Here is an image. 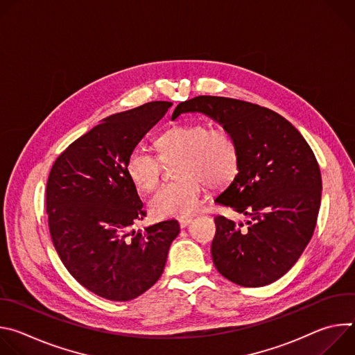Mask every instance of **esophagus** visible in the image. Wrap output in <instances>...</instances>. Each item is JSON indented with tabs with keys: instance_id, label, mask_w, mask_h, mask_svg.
<instances>
[{
	"instance_id": "esophagus-1",
	"label": "esophagus",
	"mask_w": 355,
	"mask_h": 355,
	"mask_svg": "<svg viewBox=\"0 0 355 355\" xmlns=\"http://www.w3.org/2000/svg\"><path fill=\"white\" fill-rule=\"evenodd\" d=\"M178 222H180V227H181V229H185V227L192 222V219H191V218H182V219H180Z\"/></svg>"
}]
</instances>
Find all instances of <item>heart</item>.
<instances>
[{"instance_id": "obj_1", "label": "heart", "mask_w": 355, "mask_h": 355, "mask_svg": "<svg viewBox=\"0 0 355 355\" xmlns=\"http://www.w3.org/2000/svg\"><path fill=\"white\" fill-rule=\"evenodd\" d=\"M155 144L160 159L143 147H136L126 159V174L139 191L150 192L160 181L161 162L180 159L175 175L181 180L163 185L148 202L156 218L192 215L199 207L202 182L219 189L230 184L239 173V146L225 128H209L202 122L175 125L163 132Z\"/></svg>"}]
</instances>
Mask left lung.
<instances>
[{
	"label": "left lung",
	"instance_id": "1",
	"mask_svg": "<svg viewBox=\"0 0 355 355\" xmlns=\"http://www.w3.org/2000/svg\"><path fill=\"white\" fill-rule=\"evenodd\" d=\"M200 112L237 141L239 173L215 202L250 216L247 230L216 216L212 259L241 286H264L285 275L311 241L320 208L322 175L311 146L277 112L245 101L199 95L184 101L173 119Z\"/></svg>",
	"mask_w": 355,
	"mask_h": 355
}]
</instances>
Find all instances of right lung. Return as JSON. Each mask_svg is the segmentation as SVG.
<instances>
[{"mask_svg": "<svg viewBox=\"0 0 355 355\" xmlns=\"http://www.w3.org/2000/svg\"><path fill=\"white\" fill-rule=\"evenodd\" d=\"M171 105L155 101L103 119L50 170L46 212L53 245L69 272L101 297L130 300L153 286L180 233L174 219L128 233L146 212L126 159Z\"/></svg>", "mask_w": 355, "mask_h": 355, "instance_id": "obj_1", "label": "right lung"}]
</instances>
